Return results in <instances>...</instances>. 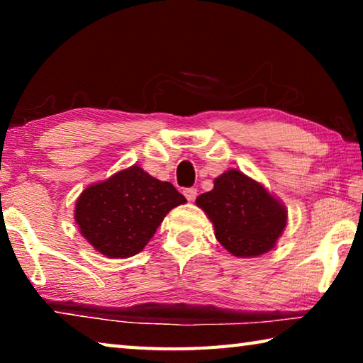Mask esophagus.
Wrapping results in <instances>:
<instances>
[{"instance_id": "esophagus-1", "label": "esophagus", "mask_w": 363, "mask_h": 363, "mask_svg": "<svg viewBox=\"0 0 363 363\" xmlns=\"http://www.w3.org/2000/svg\"><path fill=\"white\" fill-rule=\"evenodd\" d=\"M184 195H186V199L189 201H194L196 199V189L195 187H189L184 190Z\"/></svg>"}]
</instances>
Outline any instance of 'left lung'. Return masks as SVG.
<instances>
[{"label":"left lung","instance_id":"obj_1","mask_svg":"<svg viewBox=\"0 0 363 363\" xmlns=\"http://www.w3.org/2000/svg\"><path fill=\"white\" fill-rule=\"evenodd\" d=\"M196 205L211 219L218 242L238 257L267 253L286 225L285 206L238 169L216 177L211 192L196 196Z\"/></svg>","mask_w":363,"mask_h":363}]
</instances>
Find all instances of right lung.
<instances>
[{"mask_svg": "<svg viewBox=\"0 0 363 363\" xmlns=\"http://www.w3.org/2000/svg\"><path fill=\"white\" fill-rule=\"evenodd\" d=\"M171 182L134 167L84 189L75 206L82 235L107 257H130L149 243L169 210L186 203Z\"/></svg>", "mask_w": 363, "mask_h": 363, "instance_id": "obj_1", "label": "right lung"}]
</instances>
